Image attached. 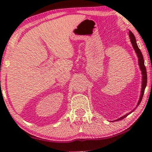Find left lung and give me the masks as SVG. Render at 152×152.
Masks as SVG:
<instances>
[{
    "label": "left lung",
    "mask_w": 152,
    "mask_h": 152,
    "mask_svg": "<svg viewBox=\"0 0 152 152\" xmlns=\"http://www.w3.org/2000/svg\"><path fill=\"white\" fill-rule=\"evenodd\" d=\"M129 39H130V41H131V43H132L133 48L135 50L136 54H137V56L138 58V64H139V66H140V70L141 71V74H142V84H141V94H140V99H139V101H138L137 104V107H138V105L140 104L141 100H142V98H143V94H144V91H145V88L146 87V84H147V72H146L145 66V65H144V60H143V55L141 52V50L138 48L137 42H136V39H135V36H134V35L133 34V33L131 31H129ZM136 108H137V107H135V109L132 110V111H131L130 113H127V114L123 115V117L119 118V119H116L115 121H119V120H122L123 119H124V118L127 117V115H129L131 113L134 111Z\"/></svg>",
    "instance_id": "obj_1"
}]
</instances>
